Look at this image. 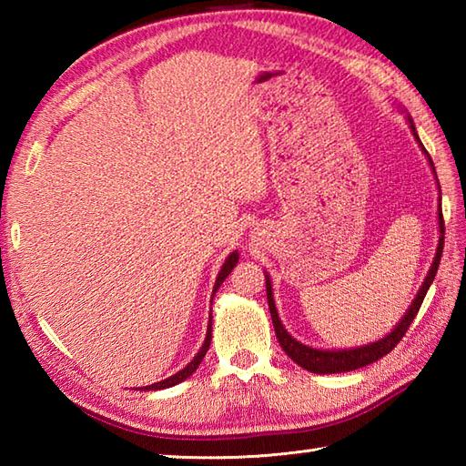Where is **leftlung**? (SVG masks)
Returning <instances> with one entry per match:
<instances>
[{"instance_id": "obj_1", "label": "left lung", "mask_w": 466, "mask_h": 466, "mask_svg": "<svg viewBox=\"0 0 466 466\" xmlns=\"http://www.w3.org/2000/svg\"><path fill=\"white\" fill-rule=\"evenodd\" d=\"M410 122V130L414 134V137L419 140L417 130H414V124L409 117ZM420 144V140H419ZM422 146V144H420ZM424 150V147H422ZM424 154L429 156V152L424 150ZM429 162L432 166V160L429 156ZM434 170V166H432ZM439 224H441V240H439V250L437 256H434V262L431 266V272L427 276V280H424L422 289L419 290L417 299L410 304L409 312L404 314V319L400 320V324H397V329H394L389 336H384L382 340L379 342H372L369 346H360V349H350V350H319V349H310V346H304L299 340H294L292 336L286 332V329L282 326L280 319H279V312H276V306H274V299H272V284L270 279L266 276V296H268V309H270V316H272V324H274V332H276V339H279L282 350L290 356V359L302 366V369L316 372V374H336V372H349V370H356V369H362V366H369L372 362H376L379 359H382L384 354H389L394 346H397L402 336L407 334L410 322L414 320V316L419 314L420 310V304L424 300V296L429 292V286L432 284L434 276H437L439 270V264H441V256H442V246H444V220H442V212L439 208Z\"/></svg>"}]
</instances>
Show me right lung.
<instances>
[{
  "mask_svg": "<svg viewBox=\"0 0 466 466\" xmlns=\"http://www.w3.org/2000/svg\"><path fill=\"white\" fill-rule=\"evenodd\" d=\"M236 262H238V254L236 252H232L230 256H228L226 258V262H224V266H222V270H220V274H218V279H216V284H214V292L220 289V284L226 280V276L232 272V268L236 266ZM212 316V314H210ZM210 340H212V320H210V324H208V332H206V340H204V344H202V349H200V352H198L196 356H194V360L186 366V369H182L180 372H176L174 376H170V379H166V380H160V382H156V384H150V386H144L142 390H160V389H167V386H174V384H177V382H182V380H186L187 376H190L198 366H200V362H202V359L206 356V352H208V349H210Z\"/></svg>",
  "mask_w": 466,
  "mask_h": 466,
  "instance_id": "1",
  "label": "right lung"
}]
</instances>
